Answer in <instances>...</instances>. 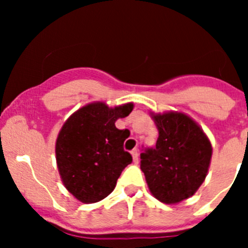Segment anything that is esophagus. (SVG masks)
Segmentation results:
<instances>
[{
  "mask_svg": "<svg viewBox=\"0 0 248 248\" xmlns=\"http://www.w3.org/2000/svg\"><path fill=\"white\" fill-rule=\"evenodd\" d=\"M131 155H133V160H134V163L135 164L139 163V153H138L137 149H134V150L131 151Z\"/></svg>",
  "mask_w": 248,
  "mask_h": 248,
  "instance_id": "obj_1",
  "label": "esophagus"
}]
</instances>
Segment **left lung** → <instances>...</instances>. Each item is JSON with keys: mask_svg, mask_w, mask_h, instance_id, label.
<instances>
[{"mask_svg": "<svg viewBox=\"0 0 248 248\" xmlns=\"http://www.w3.org/2000/svg\"><path fill=\"white\" fill-rule=\"evenodd\" d=\"M159 138L140 155V169L151 195L168 205L191 198L205 181L212 156L210 139L198 123L181 111H150Z\"/></svg>", "mask_w": 248, "mask_h": 248, "instance_id": "left-lung-1", "label": "left lung"}]
</instances>
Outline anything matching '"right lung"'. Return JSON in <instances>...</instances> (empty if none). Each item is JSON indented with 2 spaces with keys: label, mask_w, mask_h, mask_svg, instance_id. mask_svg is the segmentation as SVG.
<instances>
[{
  "label": "right lung",
  "mask_w": 248,
  "mask_h": 248,
  "mask_svg": "<svg viewBox=\"0 0 248 248\" xmlns=\"http://www.w3.org/2000/svg\"><path fill=\"white\" fill-rule=\"evenodd\" d=\"M134 103L109 107L93 102L74 111L56 140V160L65 189L83 203L103 200L117 185L122 171L133 161L123 144L128 130L115 122L128 117Z\"/></svg>",
  "instance_id": "right-lung-1"
}]
</instances>
